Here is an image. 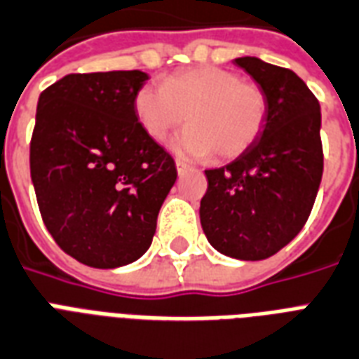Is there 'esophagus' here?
Listing matches in <instances>:
<instances>
[{
	"label": "esophagus",
	"mask_w": 359,
	"mask_h": 359,
	"mask_svg": "<svg viewBox=\"0 0 359 359\" xmlns=\"http://www.w3.org/2000/svg\"><path fill=\"white\" fill-rule=\"evenodd\" d=\"M176 168H177V172H180V174H182V172H185L189 168V165L187 163H185V161H182V159H176Z\"/></svg>",
	"instance_id": "esophagus-1"
}]
</instances>
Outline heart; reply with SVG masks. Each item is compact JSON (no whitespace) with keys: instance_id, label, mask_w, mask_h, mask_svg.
<instances>
[{"instance_id":"b5f03b06","label":"heart","mask_w":359,"mask_h":359,"mask_svg":"<svg viewBox=\"0 0 359 359\" xmlns=\"http://www.w3.org/2000/svg\"><path fill=\"white\" fill-rule=\"evenodd\" d=\"M268 108L260 86L219 67L177 73L165 86L149 82L135 95L136 119L151 140L163 142L187 118L191 125L172 148L196 159L230 161L245 154L262 135Z\"/></svg>"}]
</instances>
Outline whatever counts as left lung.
I'll list each match as a JSON object with an SVG mask.
<instances>
[{"label":"left lung","instance_id":"1","mask_svg":"<svg viewBox=\"0 0 359 359\" xmlns=\"http://www.w3.org/2000/svg\"><path fill=\"white\" fill-rule=\"evenodd\" d=\"M268 95L257 144L230 165L205 170L200 223L226 257L264 260L304 229L324 170L320 104L298 74L258 57H238Z\"/></svg>","mask_w":359,"mask_h":359}]
</instances>
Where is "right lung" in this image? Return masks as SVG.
<instances>
[{
    "mask_svg": "<svg viewBox=\"0 0 359 359\" xmlns=\"http://www.w3.org/2000/svg\"><path fill=\"white\" fill-rule=\"evenodd\" d=\"M142 71L67 74L41 93L29 170L55 243L91 268L135 262L176 182L172 155L138 123Z\"/></svg>",
    "mask_w": 359,
    "mask_h": 359,
    "instance_id": "obj_1",
    "label": "right lung"
}]
</instances>
